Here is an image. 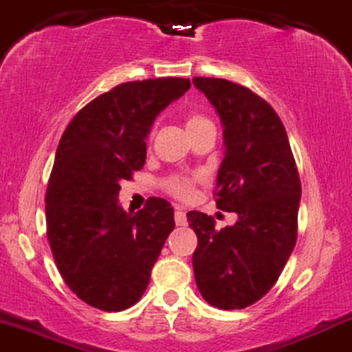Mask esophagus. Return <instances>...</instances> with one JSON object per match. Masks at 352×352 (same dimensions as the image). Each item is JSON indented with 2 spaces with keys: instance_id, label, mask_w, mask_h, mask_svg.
<instances>
[{
  "instance_id": "34e87169",
  "label": "esophagus",
  "mask_w": 352,
  "mask_h": 352,
  "mask_svg": "<svg viewBox=\"0 0 352 352\" xmlns=\"http://www.w3.org/2000/svg\"><path fill=\"white\" fill-rule=\"evenodd\" d=\"M173 217H175L177 226H185V223H187V215H185V212L180 210V208H177L175 215H173Z\"/></svg>"
}]
</instances>
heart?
Returning <instances> with one entry per match:
<instances>
[{
	"mask_svg": "<svg viewBox=\"0 0 352 352\" xmlns=\"http://www.w3.org/2000/svg\"><path fill=\"white\" fill-rule=\"evenodd\" d=\"M185 126H187L188 133L194 135L197 132H200V130L210 129V126H214V123L200 113H188L187 118H185ZM152 135H153V130L150 132V137H152ZM199 179H200L199 175H195V177L173 175V177H170L165 185H167V190L173 197H177V199H180V200H188V199H192V195H194L195 182Z\"/></svg>",
	"mask_w": 352,
	"mask_h": 352,
	"instance_id": "1",
	"label": "heart"
}]
</instances>
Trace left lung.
<instances>
[{"label":"left lung","instance_id":"8db88e82","mask_svg":"<svg viewBox=\"0 0 352 352\" xmlns=\"http://www.w3.org/2000/svg\"><path fill=\"white\" fill-rule=\"evenodd\" d=\"M194 85L223 125L215 204L239 215L232 227L217 230L207 214H187L199 241L195 283L214 307L244 309L272 289L294 250L299 172L283 122L264 98L223 78L195 76Z\"/></svg>","mask_w":352,"mask_h":352}]
</instances>
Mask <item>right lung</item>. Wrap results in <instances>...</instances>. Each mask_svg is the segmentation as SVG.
Wrapping results in <instances>:
<instances>
[{
    "mask_svg": "<svg viewBox=\"0 0 352 352\" xmlns=\"http://www.w3.org/2000/svg\"><path fill=\"white\" fill-rule=\"evenodd\" d=\"M190 88L187 78L117 85L87 103L58 144L46 187V235L67 285L88 306L125 311L140 300L168 234L173 207L150 197L118 206L122 180L144 167L153 120Z\"/></svg>",
    "mask_w": 352,
    "mask_h": 352,
    "instance_id": "add662e5",
    "label": "right lung"
}]
</instances>
